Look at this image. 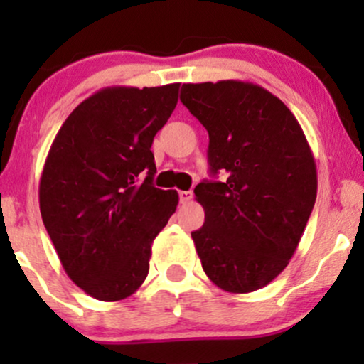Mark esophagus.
Instances as JSON below:
<instances>
[{"mask_svg":"<svg viewBox=\"0 0 364 364\" xmlns=\"http://www.w3.org/2000/svg\"><path fill=\"white\" fill-rule=\"evenodd\" d=\"M191 198H193V193H191V191H179V202L181 203H188Z\"/></svg>","mask_w":364,"mask_h":364,"instance_id":"obj_1","label":"esophagus"}]
</instances>
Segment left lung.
Wrapping results in <instances>:
<instances>
[{"instance_id":"left-lung-1","label":"left lung","mask_w":364,"mask_h":364,"mask_svg":"<svg viewBox=\"0 0 364 364\" xmlns=\"http://www.w3.org/2000/svg\"><path fill=\"white\" fill-rule=\"evenodd\" d=\"M181 102L208 132L210 173L191 232L207 277L245 294L272 282L298 248L316 200V166L298 119L281 99L241 80L183 83Z\"/></svg>"}]
</instances>
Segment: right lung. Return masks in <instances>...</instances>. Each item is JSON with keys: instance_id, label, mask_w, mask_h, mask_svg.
Returning a JSON list of instances; mask_svg holds the SVG:
<instances>
[{"instance_id": "right-lung-1", "label": "right lung", "mask_w": 364, "mask_h": 364, "mask_svg": "<svg viewBox=\"0 0 364 364\" xmlns=\"http://www.w3.org/2000/svg\"><path fill=\"white\" fill-rule=\"evenodd\" d=\"M178 90L169 83L95 92L49 149L39 183L43 223L65 272L99 301H119L144 284L154 240L178 207L176 190L152 185L150 150Z\"/></svg>"}]
</instances>
